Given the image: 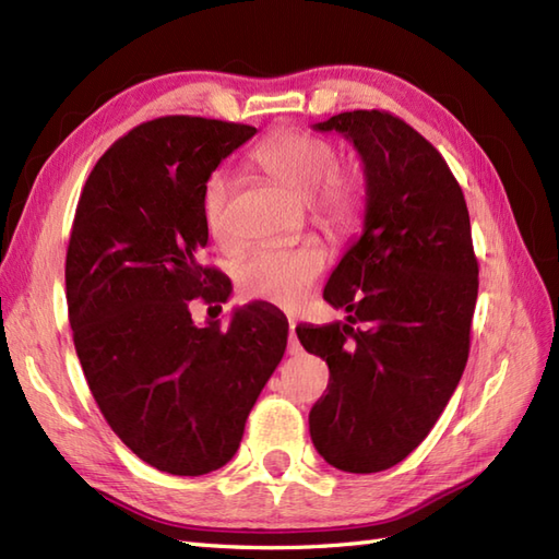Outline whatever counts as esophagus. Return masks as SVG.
<instances>
[{"label":"esophagus","instance_id":"1","mask_svg":"<svg viewBox=\"0 0 559 559\" xmlns=\"http://www.w3.org/2000/svg\"><path fill=\"white\" fill-rule=\"evenodd\" d=\"M302 346L298 341V334H295V322H290V334H288V355H300Z\"/></svg>","mask_w":559,"mask_h":559}]
</instances>
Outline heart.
I'll use <instances>...</instances> for the list:
<instances>
[{
	"label": "heart",
	"mask_w": 559,
	"mask_h": 559,
	"mask_svg": "<svg viewBox=\"0 0 559 559\" xmlns=\"http://www.w3.org/2000/svg\"><path fill=\"white\" fill-rule=\"evenodd\" d=\"M252 160L276 177L290 192L310 199L314 218L331 233H343L358 221L362 209V185L358 177L338 170L334 141L298 129H283L254 148ZM235 180L228 170L209 175L201 194V211L209 233L218 242H230V204ZM326 269V254L317 245L286 249H259L237 269V288L254 300L295 305L314 286Z\"/></svg>",
	"instance_id": "obj_1"
}]
</instances>
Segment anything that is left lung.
Listing matches in <instances>:
<instances>
[{"instance_id":"obj_1","label":"left lung","mask_w":559,"mask_h":559,"mask_svg":"<svg viewBox=\"0 0 559 559\" xmlns=\"http://www.w3.org/2000/svg\"><path fill=\"white\" fill-rule=\"evenodd\" d=\"M314 129L358 148L367 209L360 240L324 288L348 322L295 329L329 365L310 435L334 468L377 473L430 435L454 394L471 348L478 259L456 177L411 124L386 110H353Z\"/></svg>"}]
</instances>
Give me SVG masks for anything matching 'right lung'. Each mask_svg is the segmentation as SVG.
I'll return each mask as SVG.
<instances>
[{
	"label": "right lung",
	"instance_id": "right-lung-1",
	"mask_svg": "<svg viewBox=\"0 0 559 559\" xmlns=\"http://www.w3.org/2000/svg\"><path fill=\"white\" fill-rule=\"evenodd\" d=\"M254 127L168 115L103 153L79 197L67 247L76 355L112 432L173 476L225 466L276 370L288 322L264 302L197 326L189 305L225 302L228 281L199 261L201 194Z\"/></svg>",
	"mask_w": 559,
	"mask_h": 559
}]
</instances>
